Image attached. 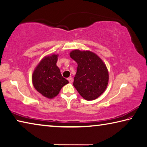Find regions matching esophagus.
Masks as SVG:
<instances>
[{
	"label": "esophagus",
	"mask_w": 147,
	"mask_h": 147,
	"mask_svg": "<svg viewBox=\"0 0 147 147\" xmlns=\"http://www.w3.org/2000/svg\"><path fill=\"white\" fill-rule=\"evenodd\" d=\"M68 81L69 82V83H72V82H73V78H72V77H69V78H68Z\"/></svg>",
	"instance_id": "34e87169"
}]
</instances>
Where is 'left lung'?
I'll use <instances>...</instances> for the list:
<instances>
[{
	"label": "left lung",
	"mask_w": 147,
	"mask_h": 147,
	"mask_svg": "<svg viewBox=\"0 0 147 147\" xmlns=\"http://www.w3.org/2000/svg\"><path fill=\"white\" fill-rule=\"evenodd\" d=\"M70 57L78 64L73 85L85 100L98 98L107 87L109 72L102 60L90 51L73 50Z\"/></svg>",
	"instance_id": "obj_1"
}]
</instances>
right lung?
Wrapping results in <instances>:
<instances>
[{
	"mask_svg": "<svg viewBox=\"0 0 147 147\" xmlns=\"http://www.w3.org/2000/svg\"><path fill=\"white\" fill-rule=\"evenodd\" d=\"M58 55L47 56L36 67L32 76L34 87L49 99L58 94L62 88L69 82L61 74L57 65Z\"/></svg>",
	"mask_w": 147,
	"mask_h": 147,
	"instance_id": "add662e5",
	"label": "right lung"
}]
</instances>
